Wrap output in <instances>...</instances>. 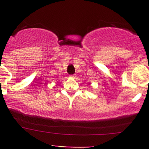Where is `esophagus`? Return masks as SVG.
I'll use <instances>...</instances> for the list:
<instances>
[{
	"mask_svg": "<svg viewBox=\"0 0 149 149\" xmlns=\"http://www.w3.org/2000/svg\"><path fill=\"white\" fill-rule=\"evenodd\" d=\"M70 77L71 78V79H75V78H76V76H75V75H70Z\"/></svg>",
	"mask_w": 149,
	"mask_h": 149,
	"instance_id": "34e87169",
	"label": "esophagus"
}]
</instances>
